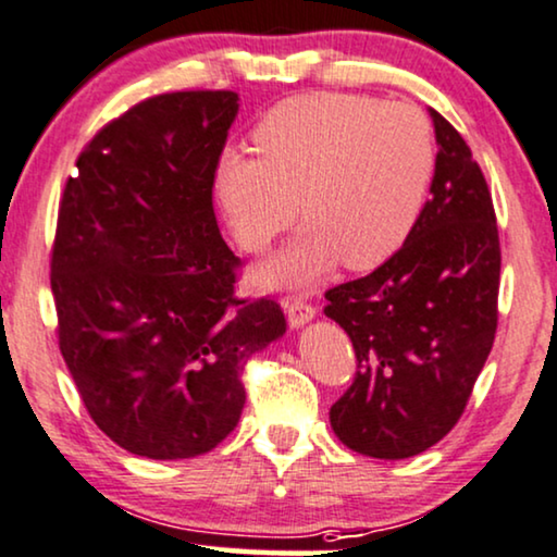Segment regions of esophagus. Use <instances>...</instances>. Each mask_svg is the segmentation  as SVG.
Returning a JSON list of instances; mask_svg holds the SVG:
<instances>
[{"mask_svg": "<svg viewBox=\"0 0 557 557\" xmlns=\"http://www.w3.org/2000/svg\"><path fill=\"white\" fill-rule=\"evenodd\" d=\"M284 309H286L288 324H292V327H301V324L314 320V314H317V309L309 305V301L294 299V296H288V299L284 301Z\"/></svg>", "mask_w": 557, "mask_h": 557, "instance_id": "obj_1", "label": "esophagus"}]
</instances>
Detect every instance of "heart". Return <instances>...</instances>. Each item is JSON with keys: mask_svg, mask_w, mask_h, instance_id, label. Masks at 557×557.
<instances>
[{"mask_svg": "<svg viewBox=\"0 0 557 557\" xmlns=\"http://www.w3.org/2000/svg\"><path fill=\"white\" fill-rule=\"evenodd\" d=\"M258 158L227 153L216 194L237 243L269 248L301 212L307 227L261 271L305 286L343 261L381 265L409 240L435 176V137L407 102L356 94H299L271 107L252 129Z\"/></svg>", "mask_w": 557, "mask_h": 557, "instance_id": "obj_1", "label": "heart"}]
</instances>
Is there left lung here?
Masks as SVG:
<instances>
[{
    "label": "left lung",
    "mask_w": 557,
    "mask_h": 557,
    "mask_svg": "<svg viewBox=\"0 0 557 557\" xmlns=\"http://www.w3.org/2000/svg\"><path fill=\"white\" fill-rule=\"evenodd\" d=\"M430 117L437 161L414 233L373 273L324 294V314L358 360L330 424L350 450L381 460L420 455L458 424L499 322L488 184L458 129L435 110Z\"/></svg>",
    "instance_id": "1"
}]
</instances>
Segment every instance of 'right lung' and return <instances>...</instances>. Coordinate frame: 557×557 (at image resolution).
Masks as SVG:
<instances>
[{"instance_id": "add662e5", "label": "right lung", "mask_w": 557, "mask_h": 557, "mask_svg": "<svg viewBox=\"0 0 557 557\" xmlns=\"http://www.w3.org/2000/svg\"><path fill=\"white\" fill-rule=\"evenodd\" d=\"M235 91L158 94L107 122L63 189L50 288L58 345L112 443L197 458L235 430L240 373L286 332L281 305L237 299L214 173Z\"/></svg>"}]
</instances>
